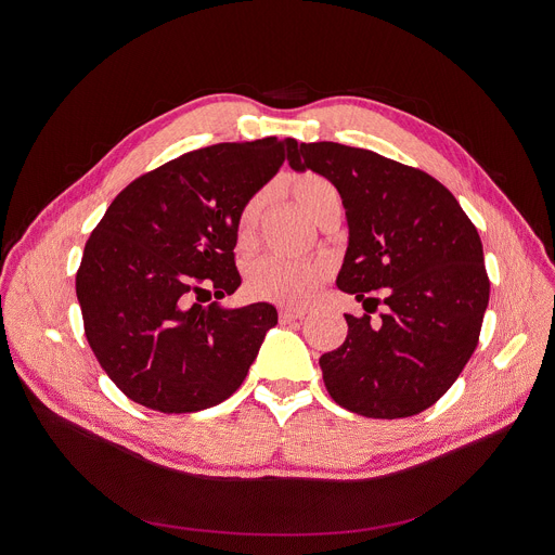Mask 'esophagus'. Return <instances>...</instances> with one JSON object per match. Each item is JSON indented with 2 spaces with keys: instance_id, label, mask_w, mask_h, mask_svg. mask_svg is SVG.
<instances>
[{
  "instance_id": "1",
  "label": "esophagus",
  "mask_w": 555,
  "mask_h": 555,
  "mask_svg": "<svg viewBox=\"0 0 555 555\" xmlns=\"http://www.w3.org/2000/svg\"><path fill=\"white\" fill-rule=\"evenodd\" d=\"M306 308H281L279 310V319L281 322H295V319H301L306 317Z\"/></svg>"
}]
</instances>
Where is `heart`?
Wrapping results in <instances>:
<instances>
[{
    "mask_svg": "<svg viewBox=\"0 0 555 555\" xmlns=\"http://www.w3.org/2000/svg\"><path fill=\"white\" fill-rule=\"evenodd\" d=\"M289 191H293L299 207L317 224L341 214V195L337 186L331 180H326L324 175L301 172L289 182ZM262 207H266V195L262 193H254L243 204L236 227L241 245H247L251 241ZM245 279L247 289L256 299L281 306H304L317 295V289L328 279V266L319 260H287L266 256L251 262Z\"/></svg>",
    "mask_w": 555,
    "mask_h": 555,
    "instance_id": "b5f03b06",
    "label": "heart"
}]
</instances>
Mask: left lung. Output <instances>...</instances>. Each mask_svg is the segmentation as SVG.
<instances>
[{
  "label": "left lung",
  "instance_id": "left-lung-1",
  "mask_svg": "<svg viewBox=\"0 0 555 555\" xmlns=\"http://www.w3.org/2000/svg\"><path fill=\"white\" fill-rule=\"evenodd\" d=\"M287 162L341 195L348 249L337 287L366 312L385 304L380 322L344 314V344L319 358L331 398L366 418L421 414L479 341L490 281L477 227L439 180L373 151L295 141Z\"/></svg>",
  "mask_w": 555,
  "mask_h": 555
}]
</instances>
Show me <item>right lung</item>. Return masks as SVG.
<instances>
[{"mask_svg": "<svg viewBox=\"0 0 555 555\" xmlns=\"http://www.w3.org/2000/svg\"><path fill=\"white\" fill-rule=\"evenodd\" d=\"M293 143L266 137L180 155L130 182L92 231L76 272L85 337L130 400L189 414L243 385L276 308L199 297L238 289V214Z\"/></svg>", "mask_w": 555, "mask_h": 555, "instance_id": "add662e5", "label": "right lung"}]
</instances>
